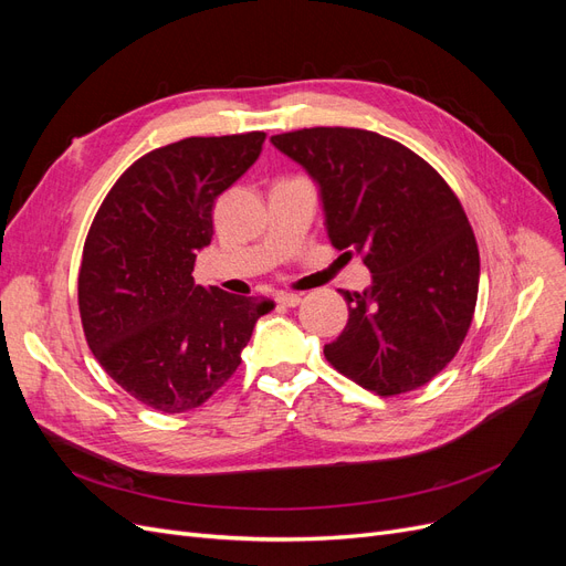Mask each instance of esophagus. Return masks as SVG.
Instances as JSON below:
<instances>
[{"instance_id": "1", "label": "esophagus", "mask_w": 566, "mask_h": 566, "mask_svg": "<svg viewBox=\"0 0 566 566\" xmlns=\"http://www.w3.org/2000/svg\"><path fill=\"white\" fill-rule=\"evenodd\" d=\"M279 304L283 306H297L302 302V295H295V293H279Z\"/></svg>"}]
</instances>
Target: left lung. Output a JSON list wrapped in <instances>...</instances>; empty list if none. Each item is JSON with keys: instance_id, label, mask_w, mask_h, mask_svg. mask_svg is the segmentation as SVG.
<instances>
[{"instance_id": "obj_1", "label": "left lung", "mask_w": 566, "mask_h": 566, "mask_svg": "<svg viewBox=\"0 0 566 566\" xmlns=\"http://www.w3.org/2000/svg\"><path fill=\"white\" fill-rule=\"evenodd\" d=\"M318 184L331 243L373 273L345 331L323 354L380 397L413 391L449 366L479 290V250L451 186L413 150L368 129L312 127L271 136Z\"/></svg>"}]
</instances>
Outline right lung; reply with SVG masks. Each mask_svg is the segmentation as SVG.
Returning <instances> with one entry per match:
<instances>
[{
    "label": "right lung",
    "mask_w": 566,
    "mask_h": 566,
    "mask_svg": "<svg viewBox=\"0 0 566 566\" xmlns=\"http://www.w3.org/2000/svg\"><path fill=\"white\" fill-rule=\"evenodd\" d=\"M264 132L191 136L146 153L115 181L84 241L77 302L87 345L136 401L186 413L241 366L271 300L193 281L212 208L260 158Z\"/></svg>",
    "instance_id": "add662e5"
}]
</instances>
